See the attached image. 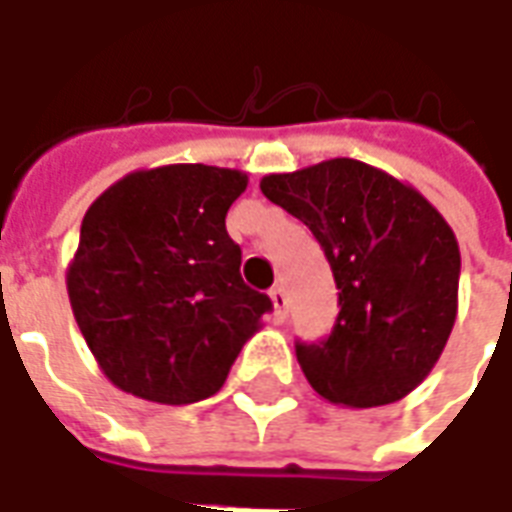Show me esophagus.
<instances>
[{
	"mask_svg": "<svg viewBox=\"0 0 512 512\" xmlns=\"http://www.w3.org/2000/svg\"><path fill=\"white\" fill-rule=\"evenodd\" d=\"M268 296H271L274 312H277L279 318H285V312H288V299H285V288H282V285H274V288L268 290Z\"/></svg>",
	"mask_w": 512,
	"mask_h": 512,
	"instance_id": "34e87169",
	"label": "esophagus"
}]
</instances>
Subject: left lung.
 Returning <instances> with one entry per match:
<instances>
[{"label":"left lung","mask_w":512,"mask_h":512,"mask_svg":"<svg viewBox=\"0 0 512 512\" xmlns=\"http://www.w3.org/2000/svg\"><path fill=\"white\" fill-rule=\"evenodd\" d=\"M307 224L332 266L340 315L323 343H296L310 386L334 406L373 408L414 392L450 340L461 252L414 186L356 158L260 180Z\"/></svg>","instance_id":"1"}]
</instances>
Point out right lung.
Here are the masks:
<instances>
[{
	"mask_svg": "<svg viewBox=\"0 0 512 512\" xmlns=\"http://www.w3.org/2000/svg\"><path fill=\"white\" fill-rule=\"evenodd\" d=\"M246 172L136 169L87 208L65 282L104 376L128 395L186 406L216 395L271 299L241 279L224 216Z\"/></svg>",
	"mask_w": 512,
	"mask_h": 512,
	"instance_id": "1",
	"label": "right lung"
}]
</instances>
